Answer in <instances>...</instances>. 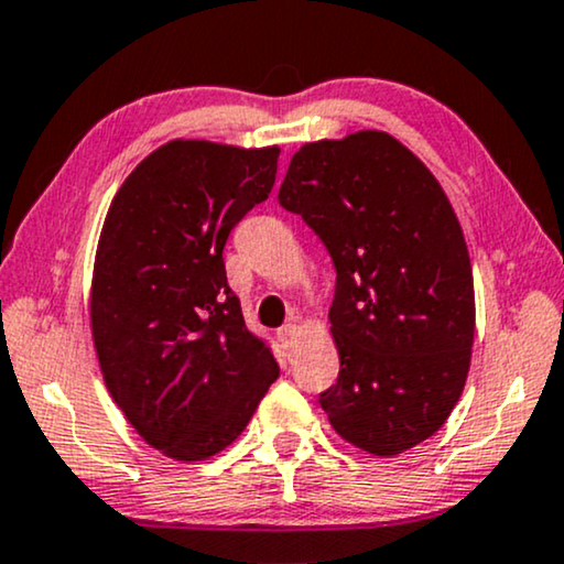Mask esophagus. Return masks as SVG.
<instances>
[{
  "label": "esophagus",
  "mask_w": 564,
  "mask_h": 564,
  "mask_svg": "<svg viewBox=\"0 0 564 564\" xmlns=\"http://www.w3.org/2000/svg\"><path fill=\"white\" fill-rule=\"evenodd\" d=\"M278 337H281V340L286 343V345H294L296 337H299V325H294V322H289V325H283L281 329H278Z\"/></svg>",
  "instance_id": "1"
}]
</instances>
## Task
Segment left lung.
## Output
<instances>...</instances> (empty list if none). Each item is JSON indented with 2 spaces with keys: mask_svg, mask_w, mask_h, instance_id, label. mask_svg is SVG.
I'll list each match as a JSON object with an SVG mask.
<instances>
[{
  "mask_svg": "<svg viewBox=\"0 0 564 564\" xmlns=\"http://www.w3.org/2000/svg\"><path fill=\"white\" fill-rule=\"evenodd\" d=\"M278 200L335 262L340 373L319 394L329 425L373 456L431 438L459 402L475 343L469 250L444 187L394 137L358 131L299 149Z\"/></svg>",
  "mask_w": 564,
  "mask_h": 564,
  "instance_id": "8db88e82",
  "label": "left lung"
}]
</instances>
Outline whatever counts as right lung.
Returning a JSON list of instances; mask_svg holds the SVG:
<instances>
[{"mask_svg": "<svg viewBox=\"0 0 564 564\" xmlns=\"http://www.w3.org/2000/svg\"><path fill=\"white\" fill-rule=\"evenodd\" d=\"M278 154L167 141L105 216L89 291L97 360L112 402L170 459L224 452L281 373L247 329L221 258L229 231L268 198Z\"/></svg>", "mask_w": 564, "mask_h": 564, "instance_id": "1", "label": "right lung"}]
</instances>
